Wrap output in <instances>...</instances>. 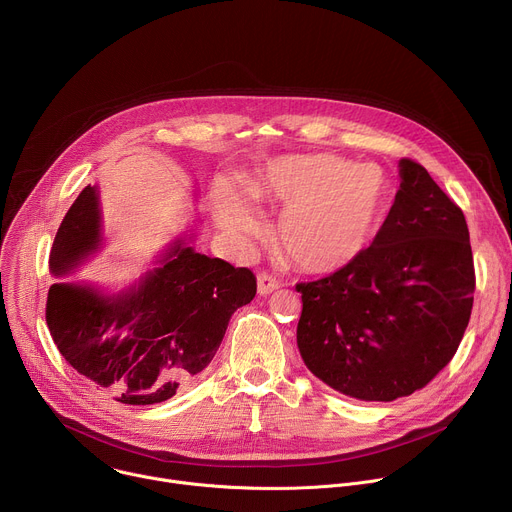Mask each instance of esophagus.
Returning <instances> with one entry per match:
<instances>
[{
    "label": "esophagus",
    "instance_id": "1",
    "mask_svg": "<svg viewBox=\"0 0 512 512\" xmlns=\"http://www.w3.org/2000/svg\"><path fill=\"white\" fill-rule=\"evenodd\" d=\"M279 285H281V283H279L271 273H267V271H261V273L257 275V289H259L261 296L271 294V291L279 289Z\"/></svg>",
    "mask_w": 512,
    "mask_h": 512
}]
</instances>
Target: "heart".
<instances>
[{
    "label": "heart",
    "mask_w": 512,
    "mask_h": 512,
    "mask_svg": "<svg viewBox=\"0 0 512 512\" xmlns=\"http://www.w3.org/2000/svg\"><path fill=\"white\" fill-rule=\"evenodd\" d=\"M387 178L377 166L316 154L273 160L249 184V194L285 206L277 241L287 259L308 273H332L367 247L387 198ZM221 227L243 239L259 231V216L235 190L216 196Z\"/></svg>",
    "instance_id": "heart-1"
}]
</instances>
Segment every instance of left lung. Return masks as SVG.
Wrapping results in <instances>:
<instances>
[{"mask_svg":"<svg viewBox=\"0 0 512 512\" xmlns=\"http://www.w3.org/2000/svg\"><path fill=\"white\" fill-rule=\"evenodd\" d=\"M401 188L371 247L346 267L298 283L306 367L360 401L423 389L454 358L474 304V259L462 208L403 158Z\"/></svg>","mask_w":512,"mask_h":512,"instance_id":"left-lung-1","label":"left lung"}]
</instances>
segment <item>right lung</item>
<instances>
[{
  "label": "right lung",
  "mask_w": 512,
  "mask_h": 512,
  "mask_svg": "<svg viewBox=\"0 0 512 512\" xmlns=\"http://www.w3.org/2000/svg\"><path fill=\"white\" fill-rule=\"evenodd\" d=\"M99 200L87 186L72 202L50 251V271L66 273L101 241ZM127 294L54 283L46 324L64 360L125 405H154L190 385L210 364L231 316L257 294L247 267L196 253L178 241Z\"/></svg>",
  "instance_id": "1"
}]
</instances>
